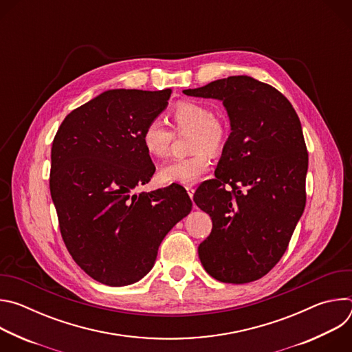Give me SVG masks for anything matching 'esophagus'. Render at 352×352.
I'll use <instances>...</instances> for the list:
<instances>
[{
    "label": "esophagus",
    "instance_id": "34e87169",
    "mask_svg": "<svg viewBox=\"0 0 352 352\" xmlns=\"http://www.w3.org/2000/svg\"><path fill=\"white\" fill-rule=\"evenodd\" d=\"M186 192H188V195H189V197H190V200L193 199V193H195V189L192 188V186H186Z\"/></svg>",
    "mask_w": 352,
    "mask_h": 352
}]
</instances>
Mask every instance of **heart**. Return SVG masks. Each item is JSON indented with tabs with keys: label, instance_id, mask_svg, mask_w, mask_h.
Instances as JSON below:
<instances>
[{
	"label": "heart",
	"instance_id": "1",
	"mask_svg": "<svg viewBox=\"0 0 352 352\" xmlns=\"http://www.w3.org/2000/svg\"><path fill=\"white\" fill-rule=\"evenodd\" d=\"M173 120L178 129L193 131L190 150L195 155L164 163L159 170V179L163 184L189 186L209 171L210 157L208 153L216 155L220 152L224 142V131L216 121L213 111L197 103L178 104L173 110ZM171 140L173 132L160 118L148 121L142 132V144L153 157L166 156Z\"/></svg>",
	"mask_w": 352,
	"mask_h": 352
}]
</instances>
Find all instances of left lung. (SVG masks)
<instances>
[{
    "instance_id": "8db88e82",
    "label": "left lung",
    "mask_w": 352,
    "mask_h": 352,
    "mask_svg": "<svg viewBox=\"0 0 352 352\" xmlns=\"http://www.w3.org/2000/svg\"><path fill=\"white\" fill-rule=\"evenodd\" d=\"M184 93L220 100L231 128L216 179L193 196L213 221L210 235L197 248L199 259L219 281H255L281 259L305 209L302 126L277 89L246 75Z\"/></svg>"
}]
</instances>
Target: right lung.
Returning a JSON list of instances; mask_svg holds the SVG:
<instances>
[{
	"label": "right lung",
	"mask_w": 352,
	"mask_h": 352,
	"mask_svg": "<svg viewBox=\"0 0 352 352\" xmlns=\"http://www.w3.org/2000/svg\"><path fill=\"white\" fill-rule=\"evenodd\" d=\"M171 89H111L63 121L52 148L50 192L63 239L93 280L129 285L155 266L168 231L192 210L179 185L132 193L156 167L142 132L168 106Z\"/></svg>",
	"instance_id": "right-lung-1"
}]
</instances>
